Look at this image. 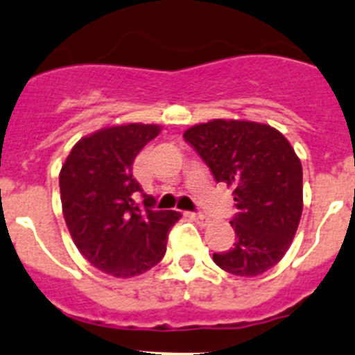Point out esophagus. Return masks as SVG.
Segmentation results:
<instances>
[{
	"mask_svg": "<svg viewBox=\"0 0 355 355\" xmlns=\"http://www.w3.org/2000/svg\"><path fill=\"white\" fill-rule=\"evenodd\" d=\"M191 218L194 220V222H198V223H201V225H208V222H209V218L206 215H202V213H192L191 215Z\"/></svg>",
	"mask_w": 355,
	"mask_h": 355,
	"instance_id": "obj_1",
	"label": "esophagus"
}]
</instances>
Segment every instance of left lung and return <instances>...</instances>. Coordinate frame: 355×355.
Masks as SVG:
<instances>
[{"label": "left lung", "instance_id": "1", "mask_svg": "<svg viewBox=\"0 0 355 355\" xmlns=\"http://www.w3.org/2000/svg\"><path fill=\"white\" fill-rule=\"evenodd\" d=\"M216 182L234 189L236 243L213 261L225 272L254 277L272 269L291 246L302 209V163L286 137L263 123L213 119L185 130Z\"/></svg>", "mask_w": 355, "mask_h": 355}]
</instances>
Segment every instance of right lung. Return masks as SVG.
Segmentation results:
<instances>
[{"label":"right lung","mask_w":355,"mask_h":355,"mask_svg":"<svg viewBox=\"0 0 355 355\" xmlns=\"http://www.w3.org/2000/svg\"><path fill=\"white\" fill-rule=\"evenodd\" d=\"M161 132L157 125L128 123L102 128L72 147L62 164V213L79 253L119 279L140 276L166 253L168 232L180 213L153 209L133 178V161Z\"/></svg>","instance_id":"add662e5"}]
</instances>
